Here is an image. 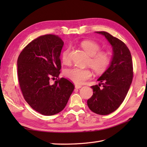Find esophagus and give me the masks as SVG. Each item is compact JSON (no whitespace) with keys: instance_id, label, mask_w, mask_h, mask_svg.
I'll list each match as a JSON object with an SVG mask.
<instances>
[{"instance_id":"1","label":"esophagus","mask_w":147,"mask_h":147,"mask_svg":"<svg viewBox=\"0 0 147 147\" xmlns=\"http://www.w3.org/2000/svg\"><path fill=\"white\" fill-rule=\"evenodd\" d=\"M82 87V85H75V88H76V89H79V88H81Z\"/></svg>"}]
</instances>
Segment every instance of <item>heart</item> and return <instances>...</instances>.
<instances>
[{
	"mask_svg": "<svg viewBox=\"0 0 147 147\" xmlns=\"http://www.w3.org/2000/svg\"><path fill=\"white\" fill-rule=\"evenodd\" d=\"M81 46L90 56L88 63L96 73H102L107 69L111 62V57L108 52H99L100 47L95 42L88 40L83 41L81 43ZM62 60L65 64H69V49L65 50L62 53ZM64 75L74 83L82 84L92 77V73L88 68L74 67L65 70Z\"/></svg>",
	"mask_w": 147,
	"mask_h": 147,
	"instance_id": "heart-1",
	"label": "heart"
}]
</instances>
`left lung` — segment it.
I'll use <instances>...</instances> for the list:
<instances>
[{
  "label": "left lung",
  "mask_w": 147,
  "mask_h": 147,
  "mask_svg": "<svg viewBox=\"0 0 147 147\" xmlns=\"http://www.w3.org/2000/svg\"><path fill=\"white\" fill-rule=\"evenodd\" d=\"M95 33L104 36L111 45L112 57L107 69L97 80L100 83L91 86L93 95L87 104L95 113L107 115L118 109L128 92L133 76L132 57L129 49L121 40L107 32Z\"/></svg>",
  "instance_id": "left-lung-1"
}]
</instances>
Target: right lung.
<instances>
[{
  "label": "right lung",
  "mask_w": 147,
  "mask_h": 147,
  "mask_svg": "<svg viewBox=\"0 0 147 147\" xmlns=\"http://www.w3.org/2000/svg\"><path fill=\"white\" fill-rule=\"evenodd\" d=\"M63 45L57 36H41L26 46L18 59L19 83L24 98L31 107L45 115L63 110L74 89L64 78L50 83L51 78H58L61 73Z\"/></svg>",
  "instance_id": "right-lung-1"
}]
</instances>
